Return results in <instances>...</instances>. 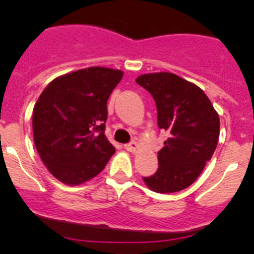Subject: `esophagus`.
I'll return each mask as SVG.
<instances>
[{
  "mask_svg": "<svg viewBox=\"0 0 254 254\" xmlns=\"http://www.w3.org/2000/svg\"><path fill=\"white\" fill-rule=\"evenodd\" d=\"M124 148L127 151H130V153H135V151L137 150V148H138V144H137V142L132 141V142H130V143L125 144Z\"/></svg>",
  "mask_w": 254,
  "mask_h": 254,
  "instance_id": "obj_1",
  "label": "esophagus"
}]
</instances>
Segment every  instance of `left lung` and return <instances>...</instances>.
<instances>
[{"label": "left lung", "mask_w": 254, "mask_h": 254, "mask_svg": "<svg viewBox=\"0 0 254 254\" xmlns=\"http://www.w3.org/2000/svg\"><path fill=\"white\" fill-rule=\"evenodd\" d=\"M136 82L155 100L157 127L170 133L157 153L159 168L144 183L157 193L182 191L199 177L216 149L217 112L199 87L172 72L144 74Z\"/></svg>", "instance_id": "obj_1"}]
</instances>
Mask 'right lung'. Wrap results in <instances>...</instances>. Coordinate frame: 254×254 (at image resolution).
Segmentation results:
<instances>
[{
    "mask_svg": "<svg viewBox=\"0 0 254 254\" xmlns=\"http://www.w3.org/2000/svg\"><path fill=\"white\" fill-rule=\"evenodd\" d=\"M123 71L92 66L48 84L33 110L37 151L58 180L80 185L98 176L115 154L105 135L107 100Z\"/></svg>",
    "mask_w": 254,
    "mask_h": 254,
    "instance_id": "1",
    "label": "right lung"
}]
</instances>
